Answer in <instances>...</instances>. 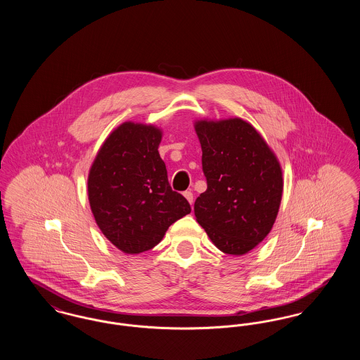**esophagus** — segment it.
<instances>
[{
	"mask_svg": "<svg viewBox=\"0 0 360 360\" xmlns=\"http://www.w3.org/2000/svg\"><path fill=\"white\" fill-rule=\"evenodd\" d=\"M184 195H185V198L188 200V204L191 205V204H193V201H194V195H193V193H191V191H185V193H184Z\"/></svg>",
	"mask_w": 360,
	"mask_h": 360,
	"instance_id": "1",
	"label": "esophagus"
}]
</instances>
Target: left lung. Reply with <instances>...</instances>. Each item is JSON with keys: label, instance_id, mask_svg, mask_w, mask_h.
<instances>
[{"label": "left lung", "instance_id": "obj_1", "mask_svg": "<svg viewBox=\"0 0 360 360\" xmlns=\"http://www.w3.org/2000/svg\"><path fill=\"white\" fill-rule=\"evenodd\" d=\"M207 188L194 214L224 254L240 257L270 233L283 191L282 169L257 129L239 117L198 120Z\"/></svg>", "mask_w": 360, "mask_h": 360}]
</instances>
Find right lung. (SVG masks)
Wrapping results in <instances>:
<instances>
[{
	"label": "right lung",
	"mask_w": 360,
	"mask_h": 360,
	"mask_svg": "<svg viewBox=\"0 0 360 360\" xmlns=\"http://www.w3.org/2000/svg\"><path fill=\"white\" fill-rule=\"evenodd\" d=\"M162 131L127 121L103 141L89 176L90 209L103 236L125 254L154 248L172 224L191 212L172 190L159 155Z\"/></svg>",
	"instance_id": "right-lung-1"
}]
</instances>
